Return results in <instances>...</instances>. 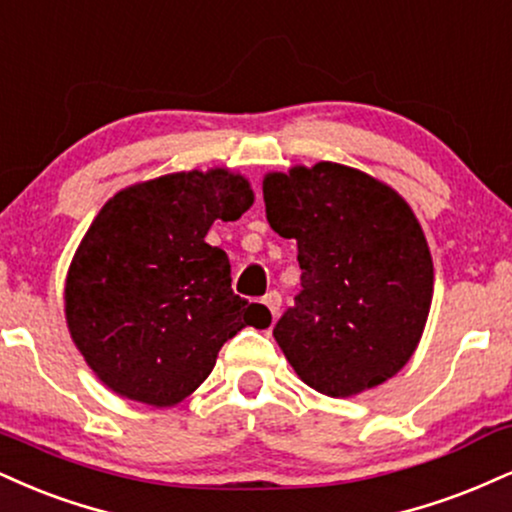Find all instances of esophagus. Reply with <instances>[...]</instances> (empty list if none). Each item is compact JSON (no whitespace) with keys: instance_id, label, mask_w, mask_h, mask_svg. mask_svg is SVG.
I'll return each instance as SVG.
<instances>
[{"instance_id":"obj_1","label":"esophagus","mask_w":512,"mask_h":512,"mask_svg":"<svg viewBox=\"0 0 512 512\" xmlns=\"http://www.w3.org/2000/svg\"><path fill=\"white\" fill-rule=\"evenodd\" d=\"M262 303H264V307H267V310H269V315H272V317L279 315V307H281V295H279V293L269 291V293L262 298Z\"/></svg>"}]
</instances>
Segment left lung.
<instances>
[{
  "label": "left lung",
  "mask_w": 512,
  "mask_h": 512,
  "mask_svg": "<svg viewBox=\"0 0 512 512\" xmlns=\"http://www.w3.org/2000/svg\"><path fill=\"white\" fill-rule=\"evenodd\" d=\"M269 226L298 243L300 286L274 338L307 386L348 398L415 353L434 293L420 221L396 190L319 162L264 176Z\"/></svg>",
  "instance_id": "obj_1"
}]
</instances>
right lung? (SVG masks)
I'll list each match as a JSON object with an SVG mask.
<instances>
[{
	"label": "right lung",
	"instance_id": "1",
	"mask_svg": "<svg viewBox=\"0 0 512 512\" xmlns=\"http://www.w3.org/2000/svg\"><path fill=\"white\" fill-rule=\"evenodd\" d=\"M250 183L226 169L135 183L100 209L64 288L80 355L114 393L169 408L214 369L221 346L264 305L233 293L226 252L205 243L214 221L248 212Z\"/></svg>",
	"mask_w": 512,
	"mask_h": 512
}]
</instances>
